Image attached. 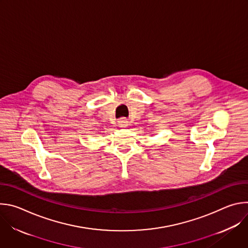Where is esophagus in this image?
Here are the masks:
<instances>
[{
  "label": "esophagus",
  "instance_id": "1",
  "mask_svg": "<svg viewBox=\"0 0 248 248\" xmlns=\"http://www.w3.org/2000/svg\"><path fill=\"white\" fill-rule=\"evenodd\" d=\"M119 125L121 126H124V125H127V121L125 119H121L119 121Z\"/></svg>",
  "mask_w": 248,
  "mask_h": 248
}]
</instances>
